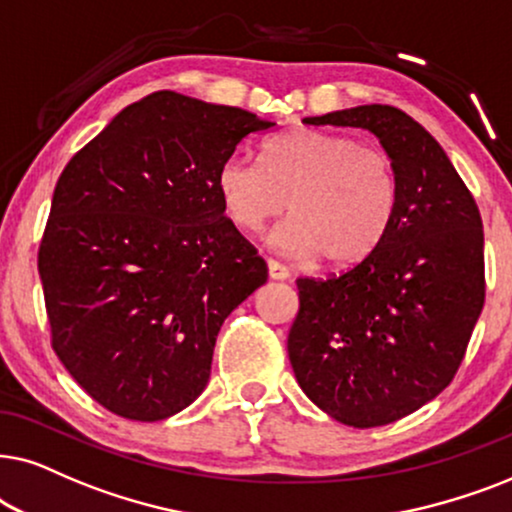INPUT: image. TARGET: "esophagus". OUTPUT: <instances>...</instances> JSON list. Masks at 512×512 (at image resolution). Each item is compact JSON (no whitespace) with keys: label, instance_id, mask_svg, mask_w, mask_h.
I'll use <instances>...</instances> for the list:
<instances>
[{"label":"esophagus","instance_id":"esophagus-1","mask_svg":"<svg viewBox=\"0 0 512 512\" xmlns=\"http://www.w3.org/2000/svg\"><path fill=\"white\" fill-rule=\"evenodd\" d=\"M267 267H269V276L274 278V281H285V278L290 276V269L283 267V264L276 260H267Z\"/></svg>","mask_w":512,"mask_h":512}]
</instances>
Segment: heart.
Returning a JSON list of instances; mask_svg holds the SVG:
<instances>
[{
    "mask_svg": "<svg viewBox=\"0 0 512 512\" xmlns=\"http://www.w3.org/2000/svg\"><path fill=\"white\" fill-rule=\"evenodd\" d=\"M217 194L231 222L257 231L292 210L271 234L278 250L323 255L349 269L379 250L400 203L391 156L342 133L295 128L271 138L262 166L229 156L217 170Z\"/></svg>",
    "mask_w": 512,
    "mask_h": 512,
    "instance_id": "obj_1",
    "label": "heart"
}]
</instances>
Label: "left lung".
Segmentation results:
<instances>
[{
    "label": "left lung",
    "instance_id": "1",
    "mask_svg": "<svg viewBox=\"0 0 512 512\" xmlns=\"http://www.w3.org/2000/svg\"><path fill=\"white\" fill-rule=\"evenodd\" d=\"M311 126L374 133L400 182L386 241L330 278H297L288 335L297 384L346 426L417 412L449 386L485 306V234L473 194L431 133L391 105H360Z\"/></svg>",
    "mask_w": 512,
    "mask_h": 512
}]
</instances>
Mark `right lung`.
<instances>
[{
	"instance_id": "obj_1",
	"label": "right lung",
	"mask_w": 512,
	"mask_h": 512,
	"mask_svg": "<svg viewBox=\"0 0 512 512\" xmlns=\"http://www.w3.org/2000/svg\"><path fill=\"white\" fill-rule=\"evenodd\" d=\"M274 121L156 91L58 177L39 245L51 346L105 410L161 421L199 398L224 318L267 262L224 215L217 170Z\"/></svg>"
}]
</instances>
